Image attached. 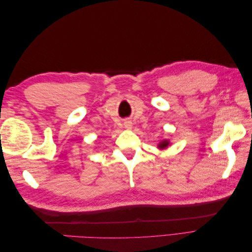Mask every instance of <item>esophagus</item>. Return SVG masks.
<instances>
[{"instance_id":"esophagus-1","label":"esophagus","mask_w":252,"mask_h":252,"mask_svg":"<svg viewBox=\"0 0 252 252\" xmlns=\"http://www.w3.org/2000/svg\"><path fill=\"white\" fill-rule=\"evenodd\" d=\"M124 126H125L126 129H131V128H132L131 121H125V122H124Z\"/></svg>"}]
</instances>
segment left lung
Here are the masks:
<instances>
[{"instance_id":"1","label":"left lung","mask_w":252,"mask_h":252,"mask_svg":"<svg viewBox=\"0 0 252 252\" xmlns=\"http://www.w3.org/2000/svg\"><path fill=\"white\" fill-rule=\"evenodd\" d=\"M168 145H169V141L168 140H163L161 143L158 145V147L159 149H165L166 147H168Z\"/></svg>"}]
</instances>
